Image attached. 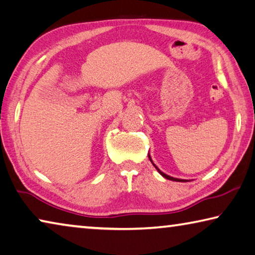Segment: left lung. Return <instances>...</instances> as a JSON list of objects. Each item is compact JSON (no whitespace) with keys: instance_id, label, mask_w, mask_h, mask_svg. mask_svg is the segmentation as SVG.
<instances>
[{"instance_id":"8db88e82","label":"left lung","mask_w":255,"mask_h":255,"mask_svg":"<svg viewBox=\"0 0 255 255\" xmlns=\"http://www.w3.org/2000/svg\"><path fill=\"white\" fill-rule=\"evenodd\" d=\"M148 157H149V159H150V161H151L152 162V160H151V158H150V156L148 155ZM152 165L153 166H155L156 167V168H157V166L155 165V164H153V162H152ZM157 170H158V172H159V174L161 175V176H164L165 178H167V179H170V181H175V182H187V181H185V179H179V178H174V177H172V176H168V175H166L165 173H162L161 172V170H159V168H157Z\"/></svg>"}]
</instances>
